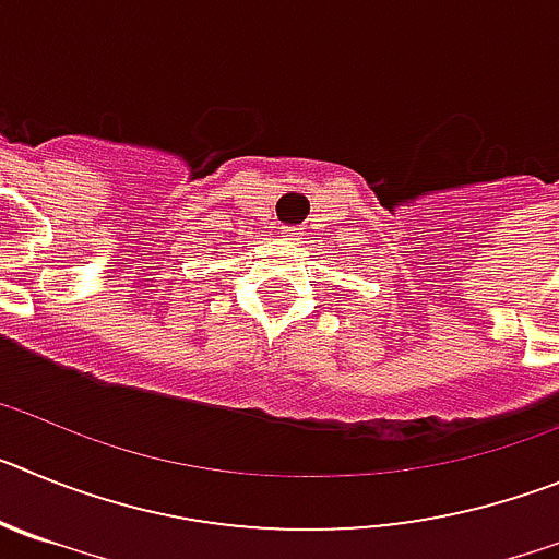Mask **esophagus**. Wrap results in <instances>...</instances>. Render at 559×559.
Listing matches in <instances>:
<instances>
[{"mask_svg":"<svg viewBox=\"0 0 559 559\" xmlns=\"http://www.w3.org/2000/svg\"><path fill=\"white\" fill-rule=\"evenodd\" d=\"M302 226H285L283 229V237H288V240H302Z\"/></svg>","mask_w":559,"mask_h":559,"instance_id":"34e87169","label":"esophagus"}]
</instances>
